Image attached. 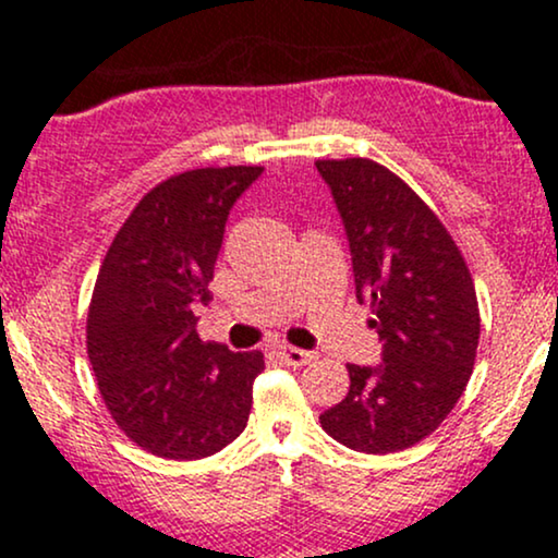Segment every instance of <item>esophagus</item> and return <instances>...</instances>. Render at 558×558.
Returning <instances> with one entry per match:
<instances>
[{
	"label": "esophagus",
	"instance_id": "esophagus-1",
	"mask_svg": "<svg viewBox=\"0 0 558 558\" xmlns=\"http://www.w3.org/2000/svg\"><path fill=\"white\" fill-rule=\"evenodd\" d=\"M278 356L286 364H291V367H306V364L315 360V354H312V351L296 349V345H280Z\"/></svg>",
	"mask_w": 558,
	"mask_h": 558
}]
</instances>
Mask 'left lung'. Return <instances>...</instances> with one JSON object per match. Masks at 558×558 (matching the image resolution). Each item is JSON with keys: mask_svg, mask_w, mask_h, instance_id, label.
<instances>
[{"mask_svg": "<svg viewBox=\"0 0 558 558\" xmlns=\"http://www.w3.org/2000/svg\"><path fill=\"white\" fill-rule=\"evenodd\" d=\"M315 165L341 215L356 299L373 304L383 345L373 367L345 364L349 393L319 425L354 451H403L464 393L480 338L475 286L448 230L401 178L362 157Z\"/></svg>", "mask_w": 558, "mask_h": 558, "instance_id": "1", "label": "left lung"}]
</instances>
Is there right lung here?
<instances>
[{
    "instance_id": "1",
    "label": "right lung",
    "mask_w": 558,
    "mask_h": 558,
    "mask_svg": "<svg viewBox=\"0 0 558 558\" xmlns=\"http://www.w3.org/2000/svg\"><path fill=\"white\" fill-rule=\"evenodd\" d=\"M265 168H202L159 183L114 235L88 306V360L112 420L165 459H204L243 433L262 351L204 343L196 304L233 204Z\"/></svg>"
}]
</instances>
